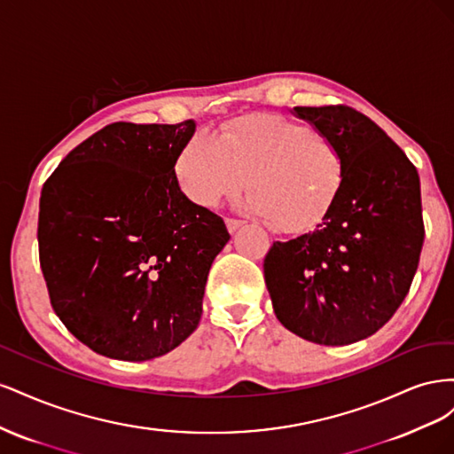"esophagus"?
I'll return each mask as SVG.
<instances>
[{"label":"esophagus","instance_id":"esophagus-1","mask_svg":"<svg viewBox=\"0 0 454 454\" xmlns=\"http://www.w3.org/2000/svg\"><path fill=\"white\" fill-rule=\"evenodd\" d=\"M225 225L231 235H235V232L244 225V222H240V219H225Z\"/></svg>","mask_w":454,"mask_h":454}]
</instances>
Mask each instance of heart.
<instances>
[{
  "label": "heart",
  "instance_id": "b5f03b06",
  "mask_svg": "<svg viewBox=\"0 0 454 454\" xmlns=\"http://www.w3.org/2000/svg\"><path fill=\"white\" fill-rule=\"evenodd\" d=\"M182 193L215 208L246 187L244 206L277 231L301 235L322 225L345 184V160L327 136L277 114L229 121L210 136L197 132L176 159Z\"/></svg>",
  "mask_w": 454,
  "mask_h": 454
}]
</instances>
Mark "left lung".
Masks as SVG:
<instances>
[{
    "label": "left lung",
    "mask_w": 454,
    "mask_h": 454,
    "mask_svg": "<svg viewBox=\"0 0 454 454\" xmlns=\"http://www.w3.org/2000/svg\"><path fill=\"white\" fill-rule=\"evenodd\" d=\"M332 140L345 184L322 225L265 257V284L280 324L325 347L362 340L403 303L424 242L420 180L388 134L348 106L294 107Z\"/></svg>",
    "instance_id": "8db88e82"
}]
</instances>
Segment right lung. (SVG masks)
<instances>
[{"label":"right lung","instance_id":"add662e5","mask_svg":"<svg viewBox=\"0 0 454 454\" xmlns=\"http://www.w3.org/2000/svg\"><path fill=\"white\" fill-rule=\"evenodd\" d=\"M193 134V119L114 122L70 151L41 191L51 305L107 358H159L199 325L210 267L231 235L177 184L176 159Z\"/></svg>","mask_w":454,"mask_h":454}]
</instances>
